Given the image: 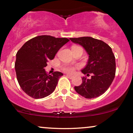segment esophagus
I'll return each mask as SVG.
<instances>
[{"label":"esophagus","mask_w":133,"mask_h":133,"mask_svg":"<svg viewBox=\"0 0 133 133\" xmlns=\"http://www.w3.org/2000/svg\"><path fill=\"white\" fill-rule=\"evenodd\" d=\"M66 76H68V77L69 79H72L73 77H74V76H72V75H69V74H67Z\"/></svg>","instance_id":"34e87169"}]
</instances>
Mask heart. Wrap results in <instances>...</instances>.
Segmentation results:
<instances>
[{
	"label": "heart",
	"mask_w": 133,
	"mask_h": 133,
	"mask_svg": "<svg viewBox=\"0 0 133 133\" xmlns=\"http://www.w3.org/2000/svg\"><path fill=\"white\" fill-rule=\"evenodd\" d=\"M76 46H74L73 47H75ZM62 70L67 73H72L75 71V68L74 67L71 66V65H64L62 66Z\"/></svg>",
	"instance_id": "b5f03b06"
}]
</instances>
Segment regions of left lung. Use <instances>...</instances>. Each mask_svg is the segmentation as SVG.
Instances as JSON below:
<instances>
[{"label":"left lung","mask_w":133,"mask_h":133,"mask_svg":"<svg viewBox=\"0 0 133 133\" xmlns=\"http://www.w3.org/2000/svg\"><path fill=\"white\" fill-rule=\"evenodd\" d=\"M75 44L82 45L89 54L87 65L81 72L91 79L82 77V84L74 87L76 91L85 98L99 97L108 90L116 73L115 57L112 49L103 41L91 37L70 38Z\"/></svg>","instance_id":"left-lung-1"}]
</instances>
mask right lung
Wrapping results in <instances>:
<instances>
[{
	"label": "right lung",
	"mask_w": 133,
	"mask_h": 133,
	"mask_svg": "<svg viewBox=\"0 0 133 133\" xmlns=\"http://www.w3.org/2000/svg\"><path fill=\"white\" fill-rule=\"evenodd\" d=\"M69 41L67 38L39 36L27 41L17 51L15 63L17 79L27 95L41 99L54 92L63 74L56 71L49 75L44 68Z\"/></svg>",
	"instance_id": "1"
}]
</instances>
